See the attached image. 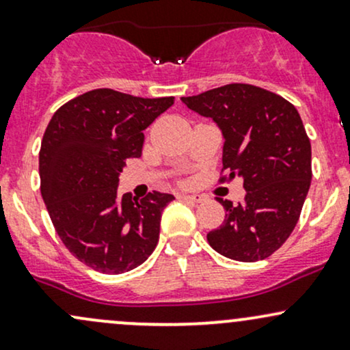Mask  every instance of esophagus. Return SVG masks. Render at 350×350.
<instances>
[{
  "instance_id": "1",
  "label": "esophagus",
  "mask_w": 350,
  "mask_h": 350,
  "mask_svg": "<svg viewBox=\"0 0 350 350\" xmlns=\"http://www.w3.org/2000/svg\"><path fill=\"white\" fill-rule=\"evenodd\" d=\"M178 198L191 202V204H200V202H204V197H202V195H180Z\"/></svg>"
}]
</instances>
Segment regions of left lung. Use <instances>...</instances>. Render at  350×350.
Listing matches in <instances>:
<instances>
[{"label":"left lung","mask_w":350,"mask_h":350,"mask_svg":"<svg viewBox=\"0 0 350 350\" xmlns=\"http://www.w3.org/2000/svg\"><path fill=\"white\" fill-rule=\"evenodd\" d=\"M182 101L212 118L224 135L221 170L243 180L245 200L219 202L225 220L206 234L224 257L257 262L270 257L299 221L312 180V152L299 111L292 103L254 85L232 83Z\"/></svg>","instance_id":"obj_1"}]
</instances>
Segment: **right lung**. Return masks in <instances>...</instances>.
Returning <instances> with one entry per match:
<instances>
[{"label":"right lung","mask_w":350,"mask_h":350,"mask_svg":"<svg viewBox=\"0 0 350 350\" xmlns=\"http://www.w3.org/2000/svg\"><path fill=\"white\" fill-rule=\"evenodd\" d=\"M174 101L92 90L58 108L48 123L40 150L41 197L66 249L96 272H129L159 243L161 212L175 197L120 195L118 176L126 160L142 155L144 130Z\"/></svg>","instance_id":"add662e5"}]
</instances>
